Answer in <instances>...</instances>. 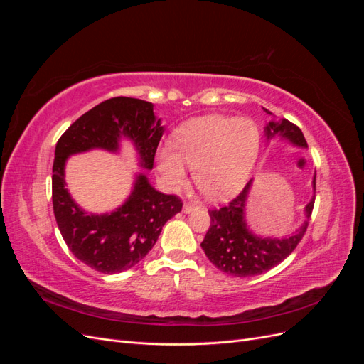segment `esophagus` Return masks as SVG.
Returning <instances> with one entry per match:
<instances>
[{
  "label": "esophagus",
  "instance_id": "1",
  "mask_svg": "<svg viewBox=\"0 0 364 364\" xmlns=\"http://www.w3.org/2000/svg\"><path fill=\"white\" fill-rule=\"evenodd\" d=\"M182 211H183L185 214H190V213H193V211H194V205H191V203H185V205H183V208H182Z\"/></svg>",
  "mask_w": 364,
  "mask_h": 364
}]
</instances>
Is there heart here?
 Listing matches in <instances>:
<instances>
[{"label":"heart","instance_id":"heart-1","mask_svg":"<svg viewBox=\"0 0 364 364\" xmlns=\"http://www.w3.org/2000/svg\"><path fill=\"white\" fill-rule=\"evenodd\" d=\"M171 147L161 150L158 171L168 188L185 182L186 167L209 200H225L243 190L259 150V132L246 118L208 115L181 126Z\"/></svg>","mask_w":364,"mask_h":364}]
</instances>
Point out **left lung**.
Returning <instances> with one entry per match:
<instances>
[{
    "label": "left lung",
    "instance_id": "obj_1",
    "mask_svg": "<svg viewBox=\"0 0 364 364\" xmlns=\"http://www.w3.org/2000/svg\"><path fill=\"white\" fill-rule=\"evenodd\" d=\"M270 114V112H269ZM267 141L281 138L296 147L306 149V141L301 129L289 119H272L264 127ZM252 181L245 186L229 205L211 209V226L202 241V249L214 266L230 277L249 278L261 274L278 266L287 258L302 240L308 228L314 206V196L305 205V222L296 232L284 237H262L253 232L246 222V203L252 188ZM313 191L316 193V176L313 178Z\"/></svg>",
    "mask_w": 364,
    "mask_h": 364
}]
</instances>
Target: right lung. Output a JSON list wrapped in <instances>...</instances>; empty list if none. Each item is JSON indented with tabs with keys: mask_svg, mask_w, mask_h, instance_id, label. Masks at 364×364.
I'll return each mask as SVG.
<instances>
[{
	"mask_svg": "<svg viewBox=\"0 0 364 364\" xmlns=\"http://www.w3.org/2000/svg\"><path fill=\"white\" fill-rule=\"evenodd\" d=\"M164 134L153 105L139 98L114 97L83 114L60 136L53 164V209L65 243L91 269L114 274L129 270L155 246L162 226L182 209L179 197L162 194L144 173H136L126 202L111 213H86L74 202L65 165L73 155L106 150L118 153L130 141L139 167L151 170Z\"/></svg>",
	"mask_w": 364,
	"mask_h": 364,
	"instance_id": "right-lung-1",
	"label": "right lung"
}]
</instances>
